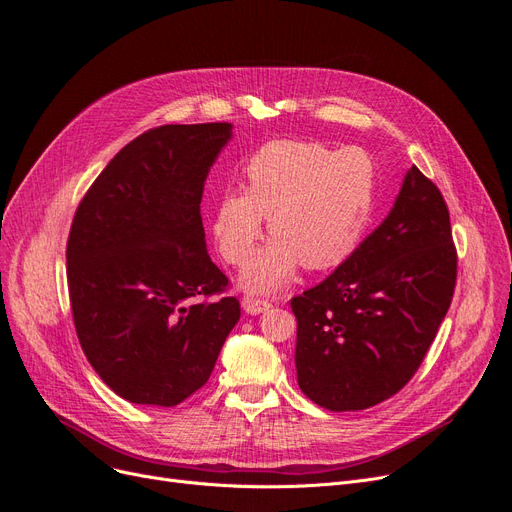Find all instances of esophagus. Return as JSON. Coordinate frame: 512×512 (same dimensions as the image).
Masks as SVG:
<instances>
[{"instance_id":"esophagus-1","label":"esophagus","mask_w":512,"mask_h":512,"mask_svg":"<svg viewBox=\"0 0 512 512\" xmlns=\"http://www.w3.org/2000/svg\"><path fill=\"white\" fill-rule=\"evenodd\" d=\"M272 307L270 301H263V299H253V297H244L242 299V309L247 311L251 316H259L263 311H268Z\"/></svg>"}]
</instances>
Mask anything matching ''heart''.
I'll use <instances>...</instances> for the list:
<instances>
[{
    "mask_svg": "<svg viewBox=\"0 0 512 512\" xmlns=\"http://www.w3.org/2000/svg\"><path fill=\"white\" fill-rule=\"evenodd\" d=\"M244 190L215 201L213 236L228 263L244 265L268 215L272 240L240 276L251 293H274L303 263L307 270L337 268L366 232L374 207L376 169L362 148L274 140L244 165Z\"/></svg>",
    "mask_w": 512,
    "mask_h": 512,
    "instance_id": "obj_1",
    "label": "heart"
}]
</instances>
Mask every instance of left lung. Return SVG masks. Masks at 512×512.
I'll return each mask as SVG.
<instances>
[{
  "instance_id": "1",
  "label": "left lung",
  "mask_w": 512,
  "mask_h": 512,
  "mask_svg": "<svg viewBox=\"0 0 512 512\" xmlns=\"http://www.w3.org/2000/svg\"><path fill=\"white\" fill-rule=\"evenodd\" d=\"M454 284L446 201L412 167L383 224L324 282L291 301L301 391L332 412L395 395L429 351Z\"/></svg>"
}]
</instances>
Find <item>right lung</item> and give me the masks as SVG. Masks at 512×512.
<instances>
[{
	"mask_svg": "<svg viewBox=\"0 0 512 512\" xmlns=\"http://www.w3.org/2000/svg\"><path fill=\"white\" fill-rule=\"evenodd\" d=\"M230 123L163 125L121 148L75 213L66 276L77 337L131 404L171 408L201 389L240 318L211 261L205 180Z\"/></svg>",
	"mask_w": 512,
	"mask_h": 512,
	"instance_id": "obj_1",
	"label": "right lung"
}]
</instances>
